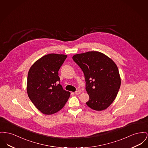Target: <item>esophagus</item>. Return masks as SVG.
Returning a JSON list of instances; mask_svg holds the SVG:
<instances>
[{"label": "esophagus", "instance_id": "obj_1", "mask_svg": "<svg viewBox=\"0 0 148 148\" xmlns=\"http://www.w3.org/2000/svg\"><path fill=\"white\" fill-rule=\"evenodd\" d=\"M75 94L76 95H80V91H76V92H75Z\"/></svg>", "mask_w": 148, "mask_h": 148}]
</instances>
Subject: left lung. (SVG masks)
Wrapping results in <instances>:
<instances>
[{
  "mask_svg": "<svg viewBox=\"0 0 148 148\" xmlns=\"http://www.w3.org/2000/svg\"><path fill=\"white\" fill-rule=\"evenodd\" d=\"M73 59L83 71L90 108L101 111L112 103L121 86V78L114 62L98 51L75 54Z\"/></svg>",
  "mask_w": 148,
  "mask_h": 148,
  "instance_id": "obj_1",
  "label": "left lung"
}]
</instances>
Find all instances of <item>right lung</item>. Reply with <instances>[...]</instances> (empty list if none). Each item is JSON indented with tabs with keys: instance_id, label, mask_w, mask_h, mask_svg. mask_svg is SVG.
<instances>
[{
	"instance_id": "obj_1",
	"label": "right lung",
	"mask_w": 148,
	"mask_h": 148,
	"mask_svg": "<svg viewBox=\"0 0 148 148\" xmlns=\"http://www.w3.org/2000/svg\"><path fill=\"white\" fill-rule=\"evenodd\" d=\"M67 58L66 55H46L31 66L28 71L27 92L30 100L42 113H56L65 106L70 93L63 89L58 71Z\"/></svg>"
}]
</instances>
